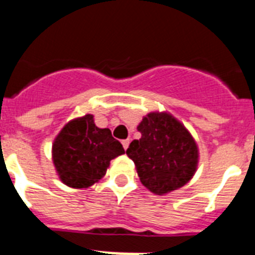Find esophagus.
Returning a JSON list of instances; mask_svg holds the SVG:
<instances>
[{"label":"esophagus","instance_id":"34e87169","mask_svg":"<svg viewBox=\"0 0 255 255\" xmlns=\"http://www.w3.org/2000/svg\"><path fill=\"white\" fill-rule=\"evenodd\" d=\"M121 143H123V147H124V149H128V148H129V144H130V139H125V140H123L121 141Z\"/></svg>","mask_w":255,"mask_h":255}]
</instances>
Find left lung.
I'll list each match as a JSON object with an SVG mask.
<instances>
[{
  "label": "left lung",
  "instance_id": "left-lung-1",
  "mask_svg": "<svg viewBox=\"0 0 255 255\" xmlns=\"http://www.w3.org/2000/svg\"><path fill=\"white\" fill-rule=\"evenodd\" d=\"M141 136L126 154L140 182L153 194L164 195L186 185L199 163V149L184 124L167 111H153L136 126Z\"/></svg>",
  "mask_w": 255,
  "mask_h": 255
}]
</instances>
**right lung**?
<instances>
[{
	"label": "right lung",
	"mask_w": 255,
	"mask_h": 255,
	"mask_svg": "<svg viewBox=\"0 0 255 255\" xmlns=\"http://www.w3.org/2000/svg\"><path fill=\"white\" fill-rule=\"evenodd\" d=\"M110 129H100L91 114L70 120L52 144V161L65 185L87 189L107 172L111 159L124 154Z\"/></svg>",
	"instance_id": "right-lung-1"
}]
</instances>
